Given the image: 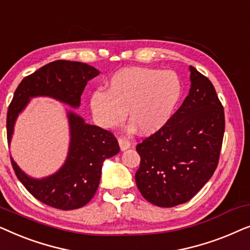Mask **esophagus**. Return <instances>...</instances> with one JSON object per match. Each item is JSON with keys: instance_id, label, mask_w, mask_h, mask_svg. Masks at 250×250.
<instances>
[{"instance_id": "obj_1", "label": "esophagus", "mask_w": 250, "mask_h": 250, "mask_svg": "<svg viewBox=\"0 0 250 250\" xmlns=\"http://www.w3.org/2000/svg\"><path fill=\"white\" fill-rule=\"evenodd\" d=\"M118 143H119V146H121L122 151H125V150H127L129 146H131V143H129L128 140L126 139H119Z\"/></svg>"}]
</instances>
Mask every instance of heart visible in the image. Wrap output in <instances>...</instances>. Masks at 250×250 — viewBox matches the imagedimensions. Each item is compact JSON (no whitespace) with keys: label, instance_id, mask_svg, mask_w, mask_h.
<instances>
[{"label":"heart","instance_id":"b5f03b06","mask_svg":"<svg viewBox=\"0 0 250 250\" xmlns=\"http://www.w3.org/2000/svg\"><path fill=\"white\" fill-rule=\"evenodd\" d=\"M182 95V83L173 70L129 67L118 70L107 83V92L91 95L90 108L94 122L102 128H114L125 119L129 128L139 127L150 135L164 127L172 117Z\"/></svg>","mask_w":250,"mask_h":250}]
</instances>
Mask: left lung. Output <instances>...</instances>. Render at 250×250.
<instances>
[{"label": "left lung", "mask_w": 250, "mask_h": 250, "mask_svg": "<svg viewBox=\"0 0 250 250\" xmlns=\"http://www.w3.org/2000/svg\"><path fill=\"white\" fill-rule=\"evenodd\" d=\"M188 97L167 124L136 146L135 182L145 199L174 207L199 192L216 169L223 141L224 109L211 82L190 66Z\"/></svg>", "instance_id": "1"}]
</instances>
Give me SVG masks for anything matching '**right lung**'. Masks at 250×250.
I'll list each match as a JSON object with an SVG mask.
<instances>
[{
    "label": "right lung",
    "mask_w": 250,
    "mask_h": 250,
    "mask_svg": "<svg viewBox=\"0 0 250 250\" xmlns=\"http://www.w3.org/2000/svg\"><path fill=\"white\" fill-rule=\"evenodd\" d=\"M100 74L94 67L78 61L57 60L40 68L18 85L6 116L10 145L20 112L30 99L49 97L73 108L81 105L87 82ZM70 142L66 162L52 175L34 179L23 173L15 160L11 164L23 187L43 204L62 210L77 209L93 198L100 183L104 162L119 152L117 140L109 131L86 124L73 111L67 112Z\"/></svg>",
    "instance_id": "right-lung-1"
}]
</instances>
